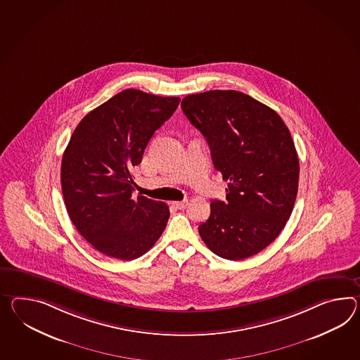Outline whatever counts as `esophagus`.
Returning <instances> with one entry per match:
<instances>
[{"instance_id": "obj_1", "label": "esophagus", "mask_w": 360, "mask_h": 360, "mask_svg": "<svg viewBox=\"0 0 360 360\" xmlns=\"http://www.w3.org/2000/svg\"><path fill=\"white\" fill-rule=\"evenodd\" d=\"M176 210H184L187 205H188V200H181V202H172Z\"/></svg>"}]
</instances>
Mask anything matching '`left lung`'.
<instances>
[{
	"label": "left lung",
	"mask_w": 360,
	"mask_h": 360,
	"mask_svg": "<svg viewBox=\"0 0 360 360\" xmlns=\"http://www.w3.org/2000/svg\"><path fill=\"white\" fill-rule=\"evenodd\" d=\"M181 106L228 181L226 200H212L200 237L222 259L260 252L285 228L298 193V153L288 126L269 106L231 89L188 95Z\"/></svg>",
	"instance_id": "obj_1"
}]
</instances>
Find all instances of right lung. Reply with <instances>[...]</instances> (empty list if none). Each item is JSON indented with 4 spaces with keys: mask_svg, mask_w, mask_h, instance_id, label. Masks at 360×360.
Returning a JSON list of instances; mask_svg holds the SVG:
<instances>
[{
    "mask_svg": "<svg viewBox=\"0 0 360 360\" xmlns=\"http://www.w3.org/2000/svg\"><path fill=\"white\" fill-rule=\"evenodd\" d=\"M179 101L124 89L89 112L72 132L62 156L65 205L80 236L101 254L138 259L167 226L165 202L132 196V169Z\"/></svg>",
    "mask_w": 360,
    "mask_h": 360,
    "instance_id": "right-lung-1",
    "label": "right lung"
}]
</instances>
